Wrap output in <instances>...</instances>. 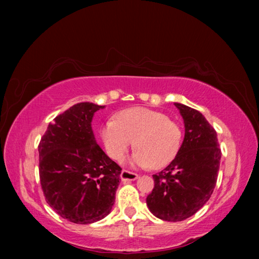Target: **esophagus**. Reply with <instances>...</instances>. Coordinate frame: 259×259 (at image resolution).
<instances>
[{
  "instance_id": "obj_1",
  "label": "esophagus",
  "mask_w": 259,
  "mask_h": 259,
  "mask_svg": "<svg viewBox=\"0 0 259 259\" xmlns=\"http://www.w3.org/2000/svg\"><path fill=\"white\" fill-rule=\"evenodd\" d=\"M120 177L123 182H131V181H136V179H137L139 176L137 174L128 171V170H122Z\"/></svg>"
}]
</instances>
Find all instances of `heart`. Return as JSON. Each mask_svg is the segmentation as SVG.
<instances>
[{
    "label": "heart",
    "mask_w": 259,
    "mask_h": 259,
    "mask_svg": "<svg viewBox=\"0 0 259 259\" xmlns=\"http://www.w3.org/2000/svg\"><path fill=\"white\" fill-rule=\"evenodd\" d=\"M102 138L108 155L116 161L123 159L129 148H137L131 164L160 169L178 154L182 144L179 125L165 114L146 107H131L115 115L102 129Z\"/></svg>",
    "instance_id": "heart-1"
}]
</instances>
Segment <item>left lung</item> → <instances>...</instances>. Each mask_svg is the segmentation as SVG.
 I'll use <instances>...</instances> for the list:
<instances>
[{
	"label": "left lung",
	"mask_w": 259,
	"mask_h": 259,
	"mask_svg": "<svg viewBox=\"0 0 259 259\" xmlns=\"http://www.w3.org/2000/svg\"><path fill=\"white\" fill-rule=\"evenodd\" d=\"M174 104L184 120L185 136L171 163L153 175L154 188L146 198L150 211L166 222L184 221L208 202L222 157L216 131L202 114L184 104Z\"/></svg>",
	"instance_id": "1"
}]
</instances>
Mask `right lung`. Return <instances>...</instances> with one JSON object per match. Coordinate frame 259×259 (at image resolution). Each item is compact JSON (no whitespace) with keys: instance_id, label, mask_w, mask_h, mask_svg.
I'll return each instance as SVG.
<instances>
[{"instance_id":"add662e5","label":"right lung","mask_w":259,"mask_h":259,"mask_svg":"<svg viewBox=\"0 0 259 259\" xmlns=\"http://www.w3.org/2000/svg\"><path fill=\"white\" fill-rule=\"evenodd\" d=\"M105 106L78 103L56 116L38 144V171L48 204L67 221L93 224L111 212L121 168L96 142L95 113Z\"/></svg>"}]
</instances>
